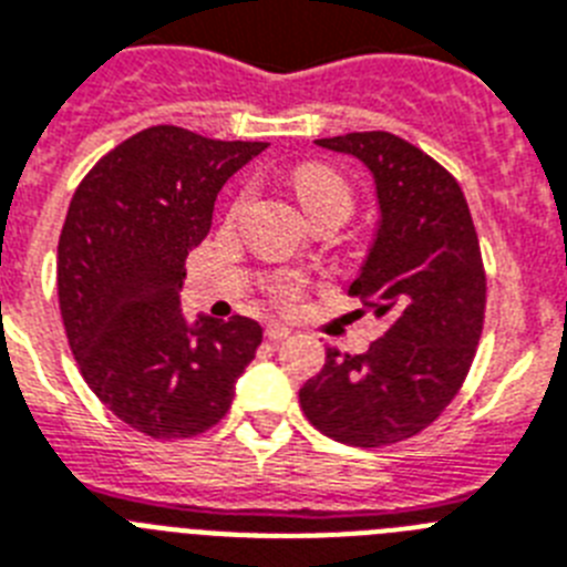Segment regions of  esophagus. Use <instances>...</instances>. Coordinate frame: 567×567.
I'll use <instances>...</instances> for the list:
<instances>
[{
  "mask_svg": "<svg viewBox=\"0 0 567 567\" xmlns=\"http://www.w3.org/2000/svg\"><path fill=\"white\" fill-rule=\"evenodd\" d=\"M293 331L288 326H282V322H270L268 328H265V337H268V340H274V342H279V340H288V337H291Z\"/></svg>",
  "mask_w": 567,
  "mask_h": 567,
  "instance_id": "obj_1",
  "label": "esophagus"
}]
</instances>
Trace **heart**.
Returning <instances> with one entry per match:
<instances>
[{"label": "heart", "mask_w": 567, "mask_h": 567, "mask_svg": "<svg viewBox=\"0 0 567 567\" xmlns=\"http://www.w3.org/2000/svg\"><path fill=\"white\" fill-rule=\"evenodd\" d=\"M293 189H297L299 202L306 204L308 213H317L322 207H346L351 210V189L349 184L334 175L326 166H299L293 173ZM270 291L279 302H291L297 297V282L291 276H279Z\"/></svg>", "instance_id": "heart-1"}]
</instances>
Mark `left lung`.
<instances>
[{
    "mask_svg": "<svg viewBox=\"0 0 567 567\" xmlns=\"http://www.w3.org/2000/svg\"><path fill=\"white\" fill-rule=\"evenodd\" d=\"M372 173L378 227L349 293L386 322L365 354L326 351L299 389L308 421L349 446H386L426 430L467 378L484 326L482 250L458 181L389 132L322 137Z\"/></svg>",
    "mask_w": 567,
    "mask_h": 567,
    "instance_id": "8db88e82",
    "label": "left lung"
}]
</instances>
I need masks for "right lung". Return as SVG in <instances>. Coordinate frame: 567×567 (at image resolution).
Returning <instances> with one entry per match:
<instances>
[{
	"label": "right lung",
	"instance_id": "add662e5",
	"mask_svg": "<svg viewBox=\"0 0 567 567\" xmlns=\"http://www.w3.org/2000/svg\"><path fill=\"white\" fill-rule=\"evenodd\" d=\"M265 146L152 126L103 155L71 198L56 247L69 346L89 389L144 435L210 430L259 349V322H189L178 293L216 195Z\"/></svg>",
	"mask_w": 567,
	"mask_h": 567
}]
</instances>
